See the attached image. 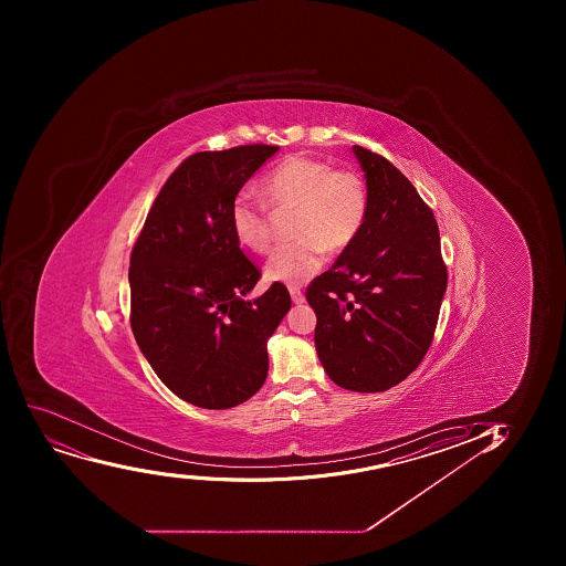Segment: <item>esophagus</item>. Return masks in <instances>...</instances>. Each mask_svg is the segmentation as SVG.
<instances>
[{
	"mask_svg": "<svg viewBox=\"0 0 566 566\" xmlns=\"http://www.w3.org/2000/svg\"><path fill=\"white\" fill-rule=\"evenodd\" d=\"M290 295H292L293 304H304V293L298 287H290Z\"/></svg>",
	"mask_w": 566,
	"mask_h": 566,
	"instance_id": "1",
	"label": "esophagus"
}]
</instances>
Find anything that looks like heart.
I'll list each match as a JSON object with an SVG mask.
<instances>
[{
    "label": "heart",
    "instance_id": "b5f03b06",
    "mask_svg": "<svg viewBox=\"0 0 566 566\" xmlns=\"http://www.w3.org/2000/svg\"><path fill=\"white\" fill-rule=\"evenodd\" d=\"M263 196L279 210H295L292 235L297 240L271 254L263 273L271 282L301 286L319 273L326 251L342 252L358 238L369 212V190L353 169H334L319 158L293 155L263 179ZM235 240L263 254L273 243L268 207L243 190L230 207Z\"/></svg>",
    "mask_w": 566,
    "mask_h": 566
}]
</instances>
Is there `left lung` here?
I'll return each instance as SVG.
<instances>
[{"mask_svg": "<svg viewBox=\"0 0 566 566\" xmlns=\"http://www.w3.org/2000/svg\"><path fill=\"white\" fill-rule=\"evenodd\" d=\"M369 190L358 238L306 298L317 315L315 348L343 389L380 392L424 358L447 292L439 229L430 207L387 158L353 146Z\"/></svg>", "mask_w": 566, "mask_h": 566, "instance_id": "8db88e82", "label": "left lung"}]
</instances>
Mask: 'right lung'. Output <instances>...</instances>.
Instances as JSON below:
<instances>
[{
  "label": "right lung",
  "mask_w": 566,
  "mask_h": 566,
  "mask_svg": "<svg viewBox=\"0 0 566 566\" xmlns=\"http://www.w3.org/2000/svg\"><path fill=\"white\" fill-rule=\"evenodd\" d=\"M276 151L254 144L186 158L130 252L136 343L169 391L197 408H234L263 386L268 339L292 308L280 282L247 298L260 271L230 224L238 191Z\"/></svg>",
  "instance_id": "add662e5"
}]
</instances>
